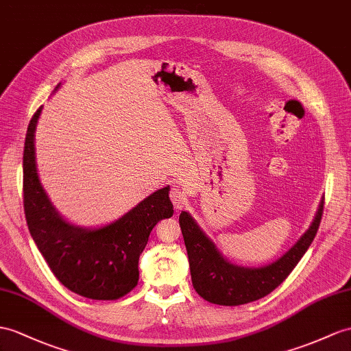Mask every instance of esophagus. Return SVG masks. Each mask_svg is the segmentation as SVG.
I'll use <instances>...</instances> for the list:
<instances>
[{
  "instance_id": "esophagus-1",
  "label": "esophagus",
  "mask_w": 351,
  "mask_h": 351,
  "mask_svg": "<svg viewBox=\"0 0 351 351\" xmlns=\"http://www.w3.org/2000/svg\"><path fill=\"white\" fill-rule=\"evenodd\" d=\"M169 198L173 201L176 210H182L187 202V195L182 189H173L169 192Z\"/></svg>"
}]
</instances>
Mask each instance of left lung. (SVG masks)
Returning <instances> with one entry per match:
<instances>
[{
  "label": "left lung",
  "mask_w": 351,
  "mask_h": 351,
  "mask_svg": "<svg viewBox=\"0 0 351 351\" xmlns=\"http://www.w3.org/2000/svg\"><path fill=\"white\" fill-rule=\"evenodd\" d=\"M323 201L319 205L308 230L280 259L261 268L238 267L226 261L215 243L187 211H182L180 221L184 245L189 258L192 285L205 301L217 305H243L267 296L287 278L308 250L317 234L323 215Z\"/></svg>",
  "instance_id": "1"
}]
</instances>
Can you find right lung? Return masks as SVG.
Returning a JSON list of instances; mask_svg holds the SVG:
<instances>
[{"instance_id": "obj_1", "label": "right lung", "mask_w": 351, "mask_h": 351, "mask_svg": "<svg viewBox=\"0 0 351 351\" xmlns=\"http://www.w3.org/2000/svg\"><path fill=\"white\" fill-rule=\"evenodd\" d=\"M40 114L41 107L28 125L23 149V208L32 240L55 277L71 292L97 301L122 298L138 283V259L152 229L173 216L169 186L110 225L86 229L70 223L56 211L38 178L34 134Z\"/></svg>"}]
</instances>
